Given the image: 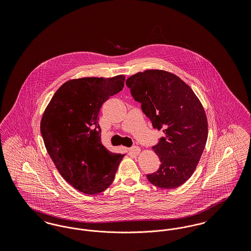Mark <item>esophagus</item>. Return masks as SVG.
Masks as SVG:
<instances>
[{
  "label": "esophagus",
  "mask_w": 251,
  "mask_h": 251,
  "mask_svg": "<svg viewBox=\"0 0 251 251\" xmlns=\"http://www.w3.org/2000/svg\"><path fill=\"white\" fill-rule=\"evenodd\" d=\"M129 151H130V153H131V154L138 155V154L140 153L141 150H140V148H138V147H132V148L129 149Z\"/></svg>",
  "instance_id": "obj_1"
}]
</instances>
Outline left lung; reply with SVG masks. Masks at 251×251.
Returning <instances> with one entry per match:
<instances>
[{"label": "left lung", "mask_w": 251, "mask_h": 251, "mask_svg": "<svg viewBox=\"0 0 251 251\" xmlns=\"http://www.w3.org/2000/svg\"><path fill=\"white\" fill-rule=\"evenodd\" d=\"M153 128L165 137L153 147L161 165L147 175L153 185L174 189L196 170L208 137L205 110L191 87L177 75L161 70L137 72L126 81Z\"/></svg>", "instance_id": "left-lung-1"}]
</instances>
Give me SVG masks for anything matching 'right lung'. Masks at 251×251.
I'll return each mask as SVG.
<instances>
[{"instance_id": "obj_1", "label": "right lung", "mask_w": 251, "mask_h": 251, "mask_svg": "<svg viewBox=\"0 0 251 251\" xmlns=\"http://www.w3.org/2000/svg\"><path fill=\"white\" fill-rule=\"evenodd\" d=\"M125 76L84 77L62 84L45 109L40 131L49 155L61 176L88 195L104 191L115 179L125 154L101 144L100 110L122 90Z\"/></svg>"}]
</instances>
